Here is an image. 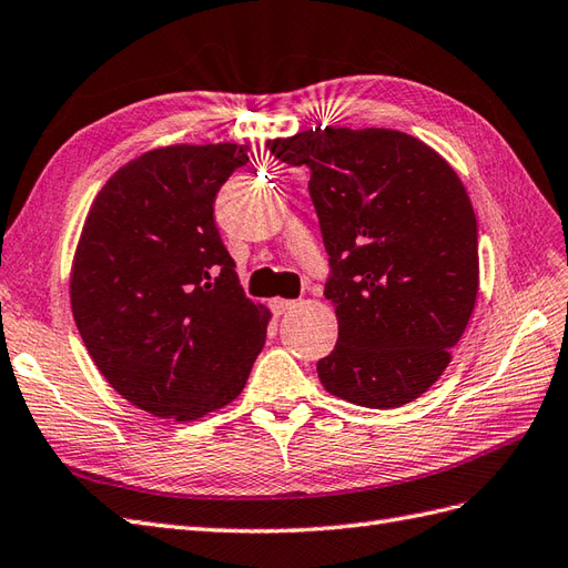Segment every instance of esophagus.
Returning <instances> with one entry per match:
<instances>
[{"mask_svg":"<svg viewBox=\"0 0 568 568\" xmlns=\"http://www.w3.org/2000/svg\"><path fill=\"white\" fill-rule=\"evenodd\" d=\"M295 307H297L295 300H283V297L271 300V310H273V314H278V316L290 312V310H295Z\"/></svg>","mask_w":568,"mask_h":568,"instance_id":"34e87169","label":"esophagus"}]
</instances>
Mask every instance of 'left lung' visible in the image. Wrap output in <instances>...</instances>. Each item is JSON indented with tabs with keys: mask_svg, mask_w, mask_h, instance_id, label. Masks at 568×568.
Wrapping results in <instances>:
<instances>
[{
	"mask_svg": "<svg viewBox=\"0 0 568 568\" xmlns=\"http://www.w3.org/2000/svg\"><path fill=\"white\" fill-rule=\"evenodd\" d=\"M268 149L312 172L338 316L318 379L362 408L419 398L448 367L479 287L477 221L456 170L396 129L316 126Z\"/></svg>",
	"mask_w": 568,
	"mask_h": 568,
	"instance_id": "1",
	"label": "left lung"
}]
</instances>
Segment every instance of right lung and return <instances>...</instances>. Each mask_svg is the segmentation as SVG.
<instances>
[{
	"mask_svg": "<svg viewBox=\"0 0 568 568\" xmlns=\"http://www.w3.org/2000/svg\"><path fill=\"white\" fill-rule=\"evenodd\" d=\"M246 145L178 143L129 160L100 189L71 264V312L122 398L192 423L235 400L271 312L240 285L213 201Z\"/></svg>",
	"mask_w": 568,
	"mask_h": 568,
	"instance_id": "right-lung-1",
	"label": "right lung"
}]
</instances>
